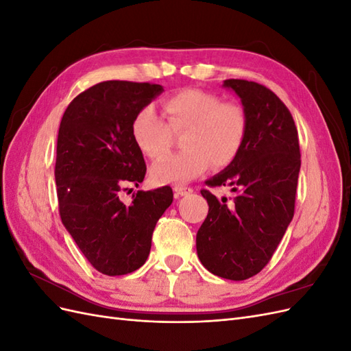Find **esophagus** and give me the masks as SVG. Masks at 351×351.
<instances>
[{
    "label": "esophagus",
    "instance_id": "34e87169",
    "mask_svg": "<svg viewBox=\"0 0 351 351\" xmlns=\"http://www.w3.org/2000/svg\"><path fill=\"white\" fill-rule=\"evenodd\" d=\"M193 193V189L192 187H186V186H176L174 187V195L178 197V196H186V195H190Z\"/></svg>",
    "mask_w": 351,
    "mask_h": 351
}]
</instances>
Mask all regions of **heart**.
Here are the masks:
<instances>
[{"mask_svg": "<svg viewBox=\"0 0 351 351\" xmlns=\"http://www.w3.org/2000/svg\"><path fill=\"white\" fill-rule=\"evenodd\" d=\"M164 121L152 105L136 112L132 134L139 151L151 159L164 156L173 134L182 136L183 152L159 159L151 168L154 184L186 183L210 164L226 168L234 162L247 136V114L236 102L200 89H184L162 102Z\"/></svg>", "mask_w": 351, "mask_h": 351, "instance_id": "obj_1", "label": "heart"}]
</instances>
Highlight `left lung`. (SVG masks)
<instances>
[{"mask_svg":"<svg viewBox=\"0 0 351 351\" xmlns=\"http://www.w3.org/2000/svg\"><path fill=\"white\" fill-rule=\"evenodd\" d=\"M224 86L241 99L247 136L234 162L205 182L230 187L234 196L218 199L200 190L209 210L196 249L209 272L243 281L267 267L293 219L300 146L290 110L271 89L243 79H228Z\"/></svg>","mask_w":351,"mask_h":351,"instance_id":"left-lung-1","label":"left lung"}]
</instances>
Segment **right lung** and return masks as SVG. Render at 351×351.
Returning <instances> with one entry per match:
<instances>
[{"label":"right lung","mask_w":351,"mask_h":351,"mask_svg":"<svg viewBox=\"0 0 351 351\" xmlns=\"http://www.w3.org/2000/svg\"><path fill=\"white\" fill-rule=\"evenodd\" d=\"M162 90L147 82H101L79 93L60 123V217L84 258L110 277L130 274L146 262L156 222L173 202L169 186L137 190L130 205L120 200L121 190L137 187L146 174L132 134L133 119Z\"/></svg>","instance_id":"right-lung-1"}]
</instances>
